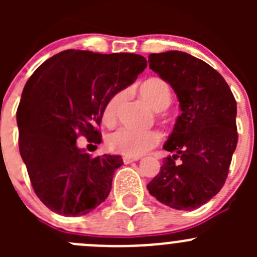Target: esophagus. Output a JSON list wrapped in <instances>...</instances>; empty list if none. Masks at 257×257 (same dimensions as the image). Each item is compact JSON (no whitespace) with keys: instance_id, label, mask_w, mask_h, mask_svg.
I'll list each match as a JSON object with an SVG mask.
<instances>
[{"instance_id":"34e87169","label":"esophagus","mask_w":257,"mask_h":257,"mask_svg":"<svg viewBox=\"0 0 257 257\" xmlns=\"http://www.w3.org/2000/svg\"><path fill=\"white\" fill-rule=\"evenodd\" d=\"M139 158H132V157H123V162L124 164H131V163L136 162V160H138Z\"/></svg>"}]
</instances>
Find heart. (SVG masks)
Segmentation results:
<instances>
[{
    "instance_id": "heart-1",
    "label": "heart",
    "mask_w": 257,
    "mask_h": 257,
    "mask_svg": "<svg viewBox=\"0 0 257 257\" xmlns=\"http://www.w3.org/2000/svg\"><path fill=\"white\" fill-rule=\"evenodd\" d=\"M142 95L147 99L150 107L157 112H163L172 104V90L169 84L164 79L150 78L141 85ZM126 97V90L120 89L115 92L107 100L103 109V121L108 125L113 124L118 116L119 108ZM162 136L158 131H136L129 126H119L107 136L105 143L108 149L114 153H119L125 157H141L148 150L159 144Z\"/></svg>"
}]
</instances>
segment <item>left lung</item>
<instances>
[{
  "mask_svg": "<svg viewBox=\"0 0 257 257\" xmlns=\"http://www.w3.org/2000/svg\"><path fill=\"white\" fill-rule=\"evenodd\" d=\"M148 62L175 90L181 114L164 144L173 155L147 188L164 205L194 210L221 190L229 174L237 144L236 100L219 72L185 52L152 53Z\"/></svg>",
  "mask_w": 257,
  "mask_h": 257,
  "instance_id": "left-lung-1",
  "label": "left lung"
}]
</instances>
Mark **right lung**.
Wrapping results in <instances>:
<instances>
[{
	"mask_svg": "<svg viewBox=\"0 0 257 257\" xmlns=\"http://www.w3.org/2000/svg\"><path fill=\"white\" fill-rule=\"evenodd\" d=\"M145 68L147 59L139 54L67 49L27 80L17 108L18 145L36 195L52 211L82 216L109 195L121 158H93L76 141L83 136L102 143L105 103Z\"/></svg>",
	"mask_w": 257,
	"mask_h": 257,
	"instance_id": "1",
	"label": "right lung"
}]
</instances>
